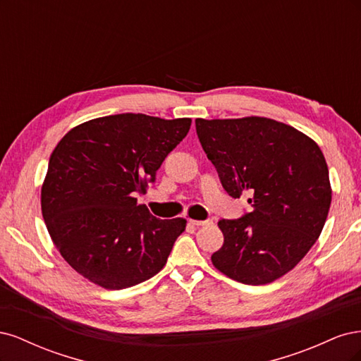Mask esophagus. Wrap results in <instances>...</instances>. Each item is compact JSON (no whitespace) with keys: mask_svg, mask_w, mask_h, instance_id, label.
I'll list each match as a JSON object with an SVG mask.
<instances>
[{"mask_svg":"<svg viewBox=\"0 0 361 361\" xmlns=\"http://www.w3.org/2000/svg\"><path fill=\"white\" fill-rule=\"evenodd\" d=\"M212 221L211 220H190V224L191 226H195V227H199V226H207V224H211Z\"/></svg>","mask_w":361,"mask_h":361,"instance_id":"esophagus-1","label":"esophagus"}]
</instances>
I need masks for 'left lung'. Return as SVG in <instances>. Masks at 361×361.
I'll return each instance as SVG.
<instances>
[{
    "label": "left lung",
    "mask_w": 361,
    "mask_h": 361,
    "mask_svg": "<svg viewBox=\"0 0 361 361\" xmlns=\"http://www.w3.org/2000/svg\"><path fill=\"white\" fill-rule=\"evenodd\" d=\"M195 130L226 192L251 197L250 212L218 221L224 244L214 267L253 286L285 276L319 238L331 204L319 146L267 117L197 118Z\"/></svg>",
    "instance_id": "obj_1"
}]
</instances>
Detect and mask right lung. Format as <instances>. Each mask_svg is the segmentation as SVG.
<instances>
[{
  "label": "right lung",
  "instance_id": "1",
  "mask_svg": "<svg viewBox=\"0 0 361 361\" xmlns=\"http://www.w3.org/2000/svg\"><path fill=\"white\" fill-rule=\"evenodd\" d=\"M190 126L191 118L125 113L89 120L60 140L42 187V214L76 272L118 290L166 265L187 221L159 220L134 195L157 180Z\"/></svg>",
  "mask_w": 361,
  "mask_h": 361
}]
</instances>
